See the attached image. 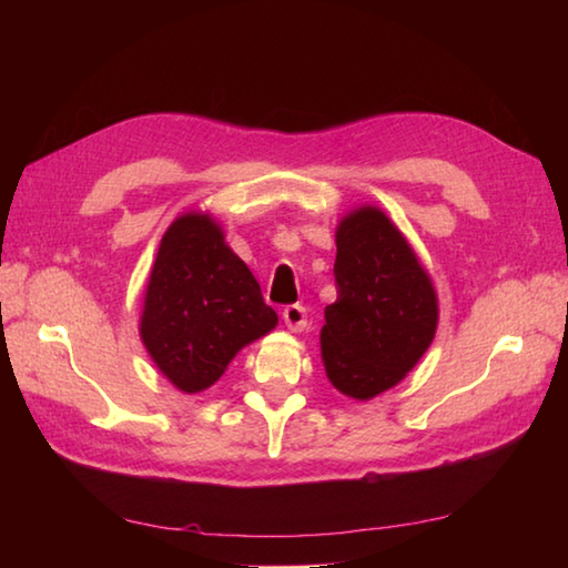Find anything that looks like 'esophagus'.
I'll return each instance as SVG.
<instances>
[{
  "instance_id": "34e87169",
  "label": "esophagus",
  "mask_w": 568,
  "mask_h": 568,
  "mask_svg": "<svg viewBox=\"0 0 568 568\" xmlns=\"http://www.w3.org/2000/svg\"><path fill=\"white\" fill-rule=\"evenodd\" d=\"M283 321H285V325H287V331L301 333V331L305 328V325H307V313H305V307H303L301 303L287 305L285 311H283Z\"/></svg>"
}]
</instances>
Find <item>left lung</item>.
Listing matches in <instances>:
<instances>
[{"label":"left lung","mask_w":568,"mask_h":568,"mask_svg":"<svg viewBox=\"0 0 568 568\" xmlns=\"http://www.w3.org/2000/svg\"><path fill=\"white\" fill-rule=\"evenodd\" d=\"M335 287L325 307L321 355L343 396L371 400L406 378L438 328L434 281L406 235L376 205H361L335 227Z\"/></svg>","instance_id":"8db88e82"}]
</instances>
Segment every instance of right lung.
<instances>
[{"instance_id":"add662e5","label":"right lung","mask_w":568,"mask_h":568,"mask_svg":"<svg viewBox=\"0 0 568 568\" xmlns=\"http://www.w3.org/2000/svg\"><path fill=\"white\" fill-rule=\"evenodd\" d=\"M275 325V311L217 220L200 210L172 220L140 315L142 345L162 376L182 393L207 390L245 345Z\"/></svg>"}]
</instances>
